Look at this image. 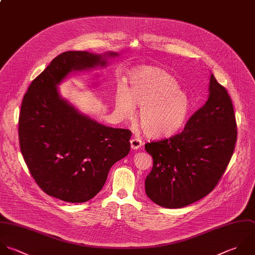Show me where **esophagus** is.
Here are the masks:
<instances>
[{
  "mask_svg": "<svg viewBox=\"0 0 255 255\" xmlns=\"http://www.w3.org/2000/svg\"><path fill=\"white\" fill-rule=\"evenodd\" d=\"M142 141L140 139H137V138H133L130 140V145H131V148L133 150H138L141 146H142Z\"/></svg>",
  "mask_w": 255,
  "mask_h": 255,
  "instance_id": "esophagus-1",
  "label": "esophagus"
}]
</instances>
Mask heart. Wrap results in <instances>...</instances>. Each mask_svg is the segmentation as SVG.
Here are the masks:
<instances>
[{
    "instance_id": "heart-1",
    "label": "heart",
    "mask_w": 255,
    "mask_h": 255,
    "mask_svg": "<svg viewBox=\"0 0 255 255\" xmlns=\"http://www.w3.org/2000/svg\"><path fill=\"white\" fill-rule=\"evenodd\" d=\"M139 105L138 121L145 135L161 138L173 135L185 124L191 100L165 70L143 66L130 75L129 87L119 84L115 92V112L121 119L131 118Z\"/></svg>"
}]
</instances>
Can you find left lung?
Here are the masks:
<instances>
[{
	"label": "left lung",
	"instance_id": "1",
	"mask_svg": "<svg viewBox=\"0 0 255 255\" xmlns=\"http://www.w3.org/2000/svg\"><path fill=\"white\" fill-rule=\"evenodd\" d=\"M237 137L232 99L211 73L209 98L185 129L170 139L145 145L153 158L146 195L167 209H181L203 199L224 175Z\"/></svg>",
	"mask_w": 255,
	"mask_h": 255
}]
</instances>
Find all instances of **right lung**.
I'll use <instances>...</instances> for the list:
<instances>
[{
    "label": "right lung",
    "mask_w": 255,
    "mask_h": 255,
    "mask_svg": "<svg viewBox=\"0 0 255 255\" xmlns=\"http://www.w3.org/2000/svg\"><path fill=\"white\" fill-rule=\"evenodd\" d=\"M118 56L65 51L32 80L24 94L18 139L24 162L48 196L84 203L104 186L110 168L130 151L131 131L102 125L61 97L58 85L70 73L105 67Z\"/></svg>",
    "instance_id": "1"
}]
</instances>
